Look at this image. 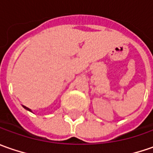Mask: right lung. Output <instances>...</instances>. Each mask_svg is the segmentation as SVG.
<instances>
[{
	"mask_svg": "<svg viewBox=\"0 0 153 153\" xmlns=\"http://www.w3.org/2000/svg\"><path fill=\"white\" fill-rule=\"evenodd\" d=\"M23 107H24V108H25L26 110H28V111H30V112H32V111H31V109H29V108H27V107H25V106H23Z\"/></svg>",
	"mask_w": 153,
	"mask_h": 153,
	"instance_id": "add662e5",
	"label": "right lung"
}]
</instances>
